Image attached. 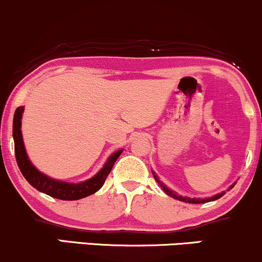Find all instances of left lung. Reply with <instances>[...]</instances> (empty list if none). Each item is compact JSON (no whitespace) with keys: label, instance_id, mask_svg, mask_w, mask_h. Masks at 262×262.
Here are the masks:
<instances>
[{"label":"left lung","instance_id":"obj_1","mask_svg":"<svg viewBox=\"0 0 262 262\" xmlns=\"http://www.w3.org/2000/svg\"><path fill=\"white\" fill-rule=\"evenodd\" d=\"M155 179H156L157 183H158L159 185L162 186V189L164 190V192L167 193V195L171 196V198H174V199H177V200H179V201L187 202V204H205V202H208V201H214V200L222 198V196L224 195V192H222V193H220V195H216V196H213V198H210V199H189V198H183V196H178L177 193H174L173 191H171V190H169L168 187L164 185V184L159 181V179L156 177V175H155ZM233 186H234V185L230 186V189H233ZM230 189H229V190H230Z\"/></svg>","mask_w":262,"mask_h":262}]
</instances>
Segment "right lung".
I'll return each instance as SVG.
<instances>
[{"mask_svg":"<svg viewBox=\"0 0 262 262\" xmlns=\"http://www.w3.org/2000/svg\"><path fill=\"white\" fill-rule=\"evenodd\" d=\"M24 107L19 106L15 109L14 118H13V138H14V153L15 159H17V164L19 167V170L26 178L28 183L33 187H35L39 191L46 193V195L51 196V198L64 200V201H73V200H79L92 193L97 192L98 190L103 186L105 183L106 177L109 175L110 171L115 164L116 159L121 155L122 149L118 150L107 159L101 170L97 175H94L92 179L87 181H83L79 184H71L64 183V181H58L51 178L46 177L41 174L28 159L26 148L23 144V137H21V114H23Z\"/></svg>","mask_w":262,"mask_h":262,"instance_id":"right-lung-1","label":"right lung"}]
</instances>
